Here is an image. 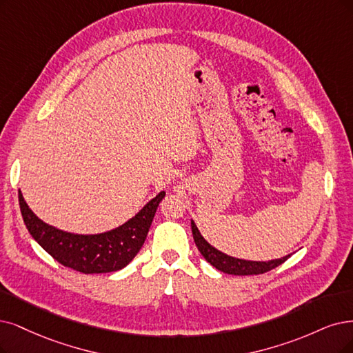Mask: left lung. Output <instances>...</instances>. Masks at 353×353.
Masks as SVG:
<instances>
[{
  "mask_svg": "<svg viewBox=\"0 0 353 353\" xmlns=\"http://www.w3.org/2000/svg\"><path fill=\"white\" fill-rule=\"evenodd\" d=\"M192 225V234H193V240L196 243L198 250L201 252V254L206 259L208 263H211L215 269L228 273V275H239V276H244V275H259V273H265L269 272L272 269L278 268L279 265H282L285 260H288V256H283L281 259H273V260H268V262H257V260H245V259H239V257H232L228 256L223 252H219L218 249H215L214 245H211L208 243L203 236L201 234V231L198 230L194 221H190Z\"/></svg>",
  "mask_w": 353,
  "mask_h": 353,
  "instance_id": "left-lung-1",
  "label": "left lung"
}]
</instances>
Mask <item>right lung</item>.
Listing matches in <instances>:
<instances>
[{
	"label": "right lung",
	"mask_w": 353,
	"mask_h": 353,
	"mask_svg": "<svg viewBox=\"0 0 353 353\" xmlns=\"http://www.w3.org/2000/svg\"><path fill=\"white\" fill-rule=\"evenodd\" d=\"M164 196L165 192L161 190L125 224L100 234H74L43 223L26 203L20 190L19 203L24 224L37 244L61 265L88 275L116 272L129 265L145 241Z\"/></svg>",
	"instance_id": "right-lung-1"
}]
</instances>
